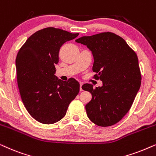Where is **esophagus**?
Listing matches in <instances>:
<instances>
[{
	"label": "esophagus",
	"mask_w": 156,
	"mask_h": 156,
	"mask_svg": "<svg viewBox=\"0 0 156 156\" xmlns=\"http://www.w3.org/2000/svg\"><path fill=\"white\" fill-rule=\"evenodd\" d=\"M82 85H83V84H82V83H80V91H83V88H82Z\"/></svg>",
	"instance_id": "34e87169"
}]
</instances>
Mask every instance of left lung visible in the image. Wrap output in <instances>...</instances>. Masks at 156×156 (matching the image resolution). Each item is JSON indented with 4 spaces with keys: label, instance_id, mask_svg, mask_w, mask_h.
I'll list each match as a JSON object with an SVG mask.
<instances>
[{
    "label": "left lung",
    "instance_id": "8db88e82",
    "mask_svg": "<svg viewBox=\"0 0 156 156\" xmlns=\"http://www.w3.org/2000/svg\"><path fill=\"white\" fill-rule=\"evenodd\" d=\"M75 42L92 52L94 77L103 82V86L95 89L90 84L82 85L92 96L85 106L87 116L99 126L116 124L129 112L141 84L137 55L122 37L110 32L84 36Z\"/></svg>",
    "mask_w": 156,
    "mask_h": 156
}]
</instances>
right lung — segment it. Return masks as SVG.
Wrapping results in <instances>:
<instances>
[{"instance_id": "1", "label": "right lung", "mask_w": 156, "mask_h": 156, "mask_svg": "<svg viewBox=\"0 0 156 156\" xmlns=\"http://www.w3.org/2000/svg\"><path fill=\"white\" fill-rule=\"evenodd\" d=\"M78 35L46 27L33 34L17 55V82L21 99L30 116L44 124L61 120L80 91V84L74 79L63 82L55 75L62 45Z\"/></svg>"}]
</instances>
